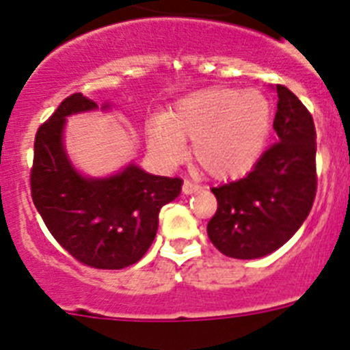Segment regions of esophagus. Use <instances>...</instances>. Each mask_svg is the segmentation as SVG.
<instances>
[{"label":"esophagus","instance_id":"esophagus-1","mask_svg":"<svg viewBox=\"0 0 350 350\" xmlns=\"http://www.w3.org/2000/svg\"><path fill=\"white\" fill-rule=\"evenodd\" d=\"M200 191V185L193 184L191 180H184V184H182V193L184 194H193V193H198Z\"/></svg>","mask_w":350,"mask_h":350}]
</instances>
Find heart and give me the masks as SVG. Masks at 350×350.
<instances>
[{
  "mask_svg": "<svg viewBox=\"0 0 350 350\" xmlns=\"http://www.w3.org/2000/svg\"><path fill=\"white\" fill-rule=\"evenodd\" d=\"M271 126L267 96L254 89L212 88L184 96L165 117L148 124V145L166 165L185 156L193 140V159L217 180L240 177L261 157Z\"/></svg>",
  "mask_w": 350,
  "mask_h": 350,
  "instance_id": "obj_1",
  "label": "heart"
}]
</instances>
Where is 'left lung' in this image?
Returning a JSON list of instances; mask_svg holds the SVG:
<instances>
[{
    "label": "left lung",
    "mask_w": 350,
    "mask_h": 350,
    "mask_svg": "<svg viewBox=\"0 0 350 350\" xmlns=\"http://www.w3.org/2000/svg\"><path fill=\"white\" fill-rule=\"evenodd\" d=\"M275 89L277 144L245 177L212 187L217 212L206 233L234 259H258L282 247L308 217L317 191L314 119L289 89Z\"/></svg>",
    "instance_id": "1"
}]
</instances>
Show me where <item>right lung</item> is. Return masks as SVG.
<instances>
[{"label":"right lung","instance_id":"add662e5","mask_svg":"<svg viewBox=\"0 0 350 350\" xmlns=\"http://www.w3.org/2000/svg\"><path fill=\"white\" fill-rule=\"evenodd\" d=\"M80 92L68 96L35 137L31 196L43 222L77 261L98 270H120L140 261L152 245L159 210L180 194V178L128 165L103 178L83 177L64 150L66 117L96 110ZM110 108L105 103L101 110Z\"/></svg>","mask_w":350,"mask_h":350}]
</instances>
